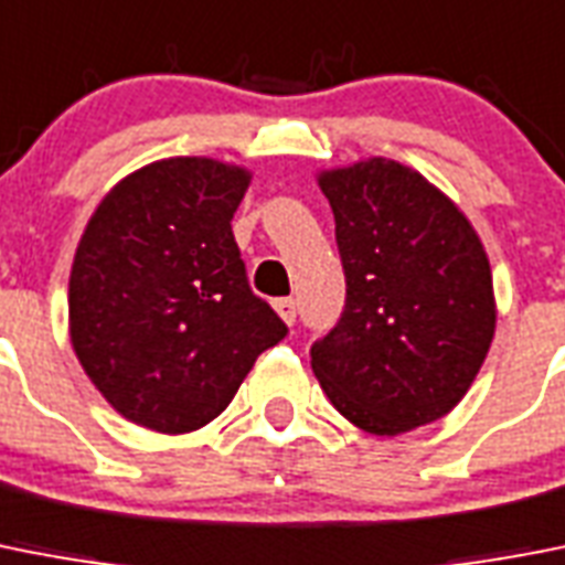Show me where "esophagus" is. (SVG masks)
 <instances>
[{"label": "esophagus", "instance_id": "1", "mask_svg": "<svg viewBox=\"0 0 565 565\" xmlns=\"http://www.w3.org/2000/svg\"><path fill=\"white\" fill-rule=\"evenodd\" d=\"M273 307H275V312H278L284 321H287V324L290 327L296 324V301H292V298H275Z\"/></svg>", "mask_w": 565, "mask_h": 565}]
</instances>
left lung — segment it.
Instances as JSON below:
<instances>
[{
	"label": "left lung",
	"mask_w": 565,
	"mask_h": 565,
	"mask_svg": "<svg viewBox=\"0 0 565 565\" xmlns=\"http://www.w3.org/2000/svg\"><path fill=\"white\" fill-rule=\"evenodd\" d=\"M348 278L312 373L344 419L399 436L451 414L497 327L480 235L434 183L387 158L319 174Z\"/></svg>",
	"instance_id": "1"
}]
</instances>
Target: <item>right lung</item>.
<instances>
[{
	"label": "right lung",
	"mask_w": 565,
	"mask_h": 565,
	"mask_svg": "<svg viewBox=\"0 0 565 565\" xmlns=\"http://www.w3.org/2000/svg\"><path fill=\"white\" fill-rule=\"evenodd\" d=\"M253 174L166 158L122 178L79 238L71 344L108 405L158 434L224 414L287 324L246 281L232 215Z\"/></svg>",
	"instance_id": "1"
}]
</instances>
